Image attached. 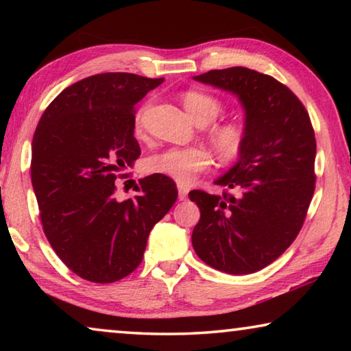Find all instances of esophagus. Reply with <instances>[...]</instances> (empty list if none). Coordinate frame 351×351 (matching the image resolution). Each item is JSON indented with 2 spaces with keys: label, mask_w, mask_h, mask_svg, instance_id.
Wrapping results in <instances>:
<instances>
[{
  "label": "esophagus",
  "mask_w": 351,
  "mask_h": 351,
  "mask_svg": "<svg viewBox=\"0 0 351 351\" xmlns=\"http://www.w3.org/2000/svg\"><path fill=\"white\" fill-rule=\"evenodd\" d=\"M187 193H189V189L186 186H182V184H180V186H178V195H180V199L181 201L186 199Z\"/></svg>",
  "instance_id": "esophagus-1"
}]
</instances>
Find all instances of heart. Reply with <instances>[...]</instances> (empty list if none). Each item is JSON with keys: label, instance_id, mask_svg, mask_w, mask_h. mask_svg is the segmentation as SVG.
<instances>
[{"label": "heart", "instance_id": "1", "mask_svg": "<svg viewBox=\"0 0 351 351\" xmlns=\"http://www.w3.org/2000/svg\"><path fill=\"white\" fill-rule=\"evenodd\" d=\"M182 104L198 123H209L221 114L223 102L217 96L201 90H189L182 94ZM152 108V100L142 104L134 114V132L141 134L145 128V117ZM209 136L217 153L224 161L239 159L247 145L249 128L240 119H228L212 123ZM212 165V154L204 147H170L147 159L148 173L164 175L176 182L186 184Z\"/></svg>", "mask_w": 351, "mask_h": 351}]
</instances>
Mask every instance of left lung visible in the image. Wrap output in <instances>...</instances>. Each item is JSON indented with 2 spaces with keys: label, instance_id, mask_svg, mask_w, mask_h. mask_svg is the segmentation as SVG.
I'll return each mask as SVG.
<instances>
[{
  "label": "left lung",
  "instance_id": "1",
  "mask_svg": "<svg viewBox=\"0 0 351 351\" xmlns=\"http://www.w3.org/2000/svg\"><path fill=\"white\" fill-rule=\"evenodd\" d=\"M195 80L239 96L249 139L239 162L215 181L221 195L189 193L201 212L192 245L212 268L252 274L280 257L304 226L316 187L311 119L287 85L258 71L212 69Z\"/></svg>",
  "mask_w": 351,
  "mask_h": 351
}]
</instances>
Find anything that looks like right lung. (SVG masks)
<instances>
[{
    "mask_svg": "<svg viewBox=\"0 0 351 351\" xmlns=\"http://www.w3.org/2000/svg\"><path fill=\"white\" fill-rule=\"evenodd\" d=\"M161 83L130 73L86 77L52 100L35 130L31 178L43 232L85 280L112 283L132 274L152 228L178 198L164 175L141 180L134 198L114 197L116 178L141 154L136 104Z\"/></svg>",
    "mask_w": 351,
    "mask_h": 351,
    "instance_id": "add662e5",
    "label": "right lung"
}]
</instances>
